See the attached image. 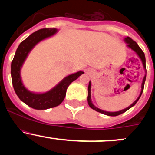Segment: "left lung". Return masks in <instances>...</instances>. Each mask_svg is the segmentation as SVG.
Returning <instances> with one entry per match:
<instances>
[{
	"label": "left lung",
	"instance_id": "8db88e82",
	"mask_svg": "<svg viewBox=\"0 0 155 155\" xmlns=\"http://www.w3.org/2000/svg\"><path fill=\"white\" fill-rule=\"evenodd\" d=\"M124 42H125L126 43H127V46H128V47L130 48L132 50H134V51H135L136 53H137V55H138L139 57H140V58L141 59L142 62H143V68H144V69L145 70V69H146V68H145V54H144V52H143V50H142L141 48H140V46H138V44H137V43H136L135 41H134V40H133L132 39L130 38V37H125V38H124ZM145 78H146V75H145V76H144V78H143V83H142V86H141V92H140V96H139V97L137 98V99L136 100V101H134V102L133 103V104H131V105L130 106V107H128L127 108H126V109H122V110H120V111H118V112H107V111H104V110H102V109H98L97 107H96L93 104H92L91 100V82H89L88 88H87V91H88V96H87V103H88L89 107L91 108V109H93L94 110L97 111V112H101V113L104 114V115H109V116H117V115H121V114L124 113V112H125L126 111H127L128 109H130L131 107H134V106L136 104H137V101H139V99H140V97H141L142 94H143V88H144Z\"/></svg>",
	"mask_w": 155,
	"mask_h": 155
}]
</instances>
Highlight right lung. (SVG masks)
Masks as SVG:
<instances>
[{"label": "right lung", "instance_id": "obj_1", "mask_svg": "<svg viewBox=\"0 0 155 155\" xmlns=\"http://www.w3.org/2000/svg\"><path fill=\"white\" fill-rule=\"evenodd\" d=\"M57 31L56 28H43L31 34L20 43L12 61L11 76L15 94L22 102L33 109H47L60 105L66 96L67 89L70 83L84 73L83 71H79L69 75L46 93H33L24 86L20 76V70L28 53L39 42L54 35Z\"/></svg>", "mask_w": 155, "mask_h": 155}]
</instances>
